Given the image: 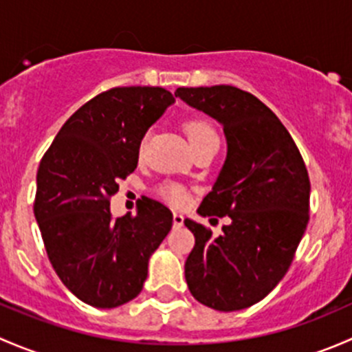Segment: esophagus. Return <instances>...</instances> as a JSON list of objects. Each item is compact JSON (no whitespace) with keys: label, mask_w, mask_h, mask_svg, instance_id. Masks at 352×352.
Returning a JSON list of instances; mask_svg holds the SVG:
<instances>
[{"label":"esophagus","mask_w":352,"mask_h":352,"mask_svg":"<svg viewBox=\"0 0 352 352\" xmlns=\"http://www.w3.org/2000/svg\"><path fill=\"white\" fill-rule=\"evenodd\" d=\"M184 225V216L180 212H173V226L175 228H180Z\"/></svg>","instance_id":"1"}]
</instances>
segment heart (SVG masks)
I'll list each match as a JSON object with an SVG mask.
<instances>
[{"label": "heart", "mask_w": 352, "mask_h": 352, "mask_svg": "<svg viewBox=\"0 0 352 352\" xmlns=\"http://www.w3.org/2000/svg\"><path fill=\"white\" fill-rule=\"evenodd\" d=\"M184 129H186L187 138H189L194 150H196L197 146H201V144H204L206 141L218 140V134H216V131L212 129L211 124H209L208 120L201 119V117H190V119H187L186 124H184ZM146 138L148 136L141 138L140 148H138L140 153L144 150ZM158 192L160 196H162V199H165V201L168 202V204H172L173 208H184V206L189 204L190 201V194L189 190H187V187L179 182L163 184V186L158 189Z\"/></svg>", "instance_id": "1"}]
</instances>
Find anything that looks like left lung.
Listing matches in <instances>:
<instances>
[{"mask_svg":"<svg viewBox=\"0 0 352 352\" xmlns=\"http://www.w3.org/2000/svg\"><path fill=\"white\" fill-rule=\"evenodd\" d=\"M175 97L218 120L228 143L197 212L228 216L230 223L214 239L201 223L184 221L196 239L186 261L187 286L212 310H243L278 286L303 239L310 219L307 166L281 120L248 91L216 85L177 88Z\"/></svg>","mask_w":352,"mask_h":352,"instance_id":"8db88e82","label":"left lung"}]
</instances>
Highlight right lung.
<instances>
[{
    "label": "right lung",
    "mask_w": 352,
    "mask_h": 352,
    "mask_svg": "<svg viewBox=\"0 0 352 352\" xmlns=\"http://www.w3.org/2000/svg\"><path fill=\"white\" fill-rule=\"evenodd\" d=\"M173 102L162 87L102 91L66 120L41 160L34 214L45 252L63 285L91 307L136 298L172 228L162 202L143 197L136 216L112 219L110 197L136 170L141 138Z\"/></svg>",
    "instance_id": "1"
}]
</instances>
